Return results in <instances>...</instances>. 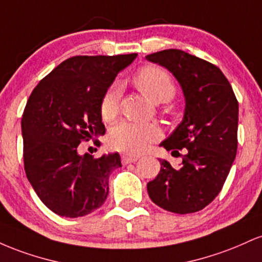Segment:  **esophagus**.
<instances>
[{
    "mask_svg": "<svg viewBox=\"0 0 262 262\" xmlns=\"http://www.w3.org/2000/svg\"><path fill=\"white\" fill-rule=\"evenodd\" d=\"M138 156H132V155H123L122 156V162L123 165H127V164H132V162H135L138 160Z\"/></svg>",
    "mask_w": 262,
    "mask_h": 262,
    "instance_id": "1",
    "label": "esophagus"
}]
</instances>
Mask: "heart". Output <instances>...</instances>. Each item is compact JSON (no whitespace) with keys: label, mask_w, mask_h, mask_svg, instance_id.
Instances as JSON below:
<instances>
[{"label":"heart","mask_w":262,"mask_h":262,"mask_svg":"<svg viewBox=\"0 0 262 262\" xmlns=\"http://www.w3.org/2000/svg\"><path fill=\"white\" fill-rule=\"evenodd\" d=\"M134 82L146 97L160 103L167 102L175 95V85L170 75L156 66H146L135 75ZM119 90L114 85L107 90L101 101V116L104 121H112L118 112ZM160 128L154 123L122 121L112 128L111 145L121 151L139 154L160 138Z\"/></svg>","instance_id":"obj_1"}]
</instances>
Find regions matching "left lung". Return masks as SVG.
Here are the masks:
<instances>
[{
    "label": "left lung",
    "mask_w": 262,
    "mask_h": 262,
    "mask_svg": "<svg viewBox=\"0 0 262 262\" xmlns=\"http://www.w3.org/2000/svg\"><path fill=\"white\" fill-rule=\"evenodd\" d=\"M145 59L167 69L185 96L182 122L161 143L171 154L182 150V164L173 169L160 159V172L148 183L149 197L169 212H198L218 196L235 159L239 104L224 74L206 60L179 49Z\"/></svg>",
    "instance_id": "1"
}]
</instances>
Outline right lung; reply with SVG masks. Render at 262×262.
Here are the masks:
<instances>
[{
	"mask_svg": "<svg viewBox=\"0 0 262 262\" xmlns=\"http://www.w3.org/2000/svg\"><path fill=\"white\" fill-rule=\"evenodd\" d=\"M74 56L33 90L22 117L23 159L40 201L61 217H83L108 196V179L122 166L118 152L93 159L77 151L82 140L103 135L101 101L116 76L137 58Z\"/></svg>",
	"mask_w": 262,
	"mask_h": 262,
	"instance_id": "obj_1",
	"label": "right lung"
}]
</instances>
